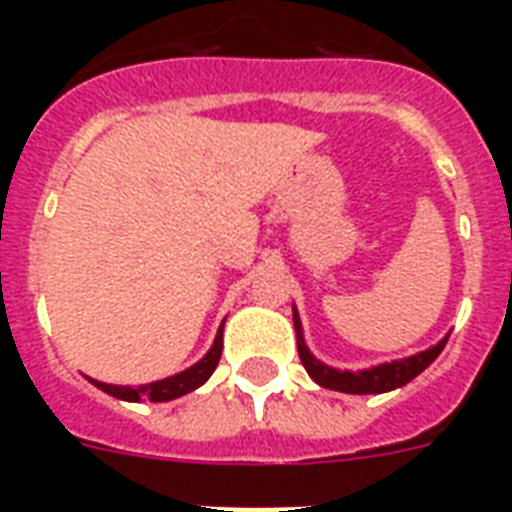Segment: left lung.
Instances as JSON below:
<instances>
[{
    "label": "left lung",
    "instance_id": "8db88e82",
    "mask_svg": "<svg viewBox=\"0 0 512 512\" xmlns=\"http://www.w3.org/2000/svg\"><path fill=\"white\" fill-rule=\"evenodd\" d=\"M295 332H297V353H300V361H303L305 372L311 374V380H316L321 388L340 390V393H353V396H366V393H388V390H396L406 382H412L420 372H425L433 361L438 358V353L444 350L446 340L436 342L433 348L422 350V353H414L409 358H398V361H390V364H377L372 369H361V372H340V369H332V366L321 364L319 358L313 356L308 345L303 340V324H300V316L295 311Z\"/></svg>",
    "mask_w": 512,
    "mask_h": 512
}]
</instances>
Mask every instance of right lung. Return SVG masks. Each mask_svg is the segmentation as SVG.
<instances>
[{
    "label": "right lung",
    "mask_w": 512,
    "mask_h": 512,
    "mask_svg": "<svg viewBox=\"0 0 512 512\" xmlns=\"http://www.w3.org/2000/svg\"><path fill=\"white\" fill-rule=\"evenodd\" d=\"M220 353H223V327L217 329V337L212 342V348L207 350V356L196 361L193 366H188L185 372L172 374L167 380L148 382V385H138V388H130V385H108V382L98 380H92V385L103 390V393H108V396L122 398V401H172V398H180L185 393H191V390L201 388L212 377V372H215Z\"/></svg>",
    "instance_id": "1"
}]
</instances>
